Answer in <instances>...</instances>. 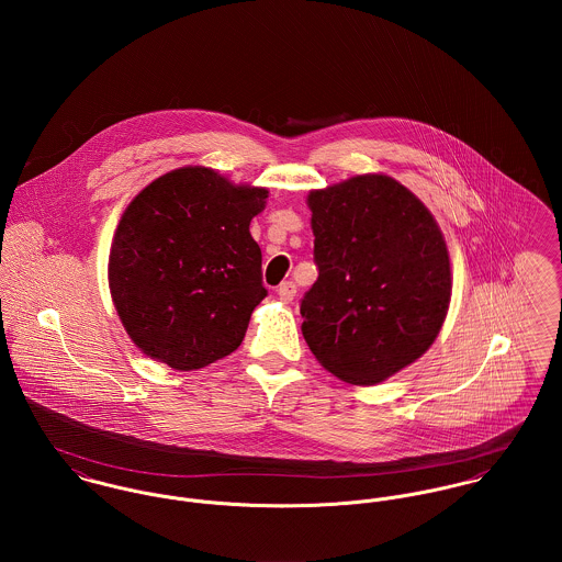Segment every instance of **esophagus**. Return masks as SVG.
<instances>
[{
    "label": "esophagus",
    "mask_w": 562,
    "mask_h": 562,
    "mask_svg": "<svg viewBox=\"0 0 562 562\" xmlns=\"http://www.w3.org/2000/svg\"><path fill=\"white\" fill-rule=\"evenodd\" d=\"M277 294H279V299H281L283 303H292L294 296H296V285H294L292 281H285V283H281V285L277 288Z\"/></svg>",
    "instance_id": "34e87169"
}]
</instances>
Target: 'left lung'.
<instances>
[{"instance_id":"obj_1","label":"left lung","mask_w":562,"mask_h":562,"mask_svg":"<svg viewBox=\"0 0 562 562\" xmlns=\"http://www.w3.org/2000/svg\"><path fill=\"white\" fill-rule=\"evenodd\" d=\"M307 205L318 281L301 301L303 337L337 379L376 385L417 361L448 316L443 234L408 188L381 172L312 190Z\"/></svg>"}]
</instances>
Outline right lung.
Wrapping results in <instances>:
<instances>
[{
    "label": "right lung",
    "mask_w": 562,
    "mask_h": 562,
    "mask_svg": "<svg viewBox=\"0 0 562 562\" xmlns=\"http://www.w3.org/2000/svg\"><path fill=\"white\" fill-rule=\"evenodd\" d=\"M268 190L214 168L181 166L125 207L108 283L130 339L151 359L190 372L232 355L268 294L248 225Z\"/></svg>",
    "instance_id": "right-lung-1"
}]
</instances>
